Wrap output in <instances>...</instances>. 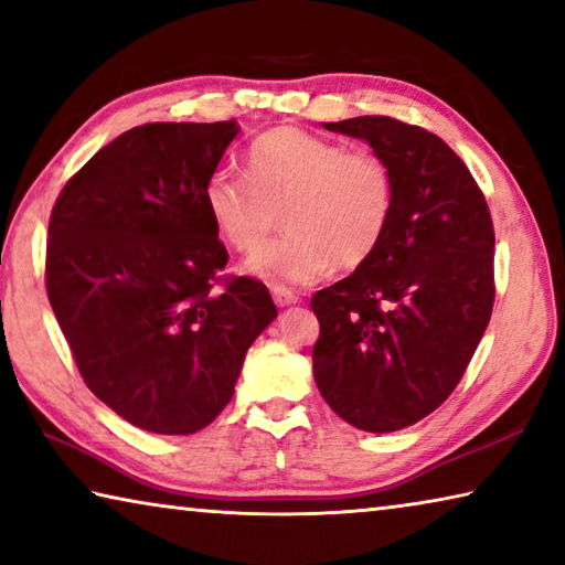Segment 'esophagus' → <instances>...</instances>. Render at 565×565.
<instances>
[{
	"instance_id": "esophagus-1",
	"label": "esophagus",
	"mask_w": 565,
	"mask_h": 565,
	"mask_svg": "<svg viewBox=\"0 0 565 565\" xmlns=\"http://www.w3.org/2000/svg\"><path fill=\"white\" fill-rule=\"evenodd\" d=\"M271 296L276 306H291V303H299V296H296L291 289H286V286H274Z\"/></svg>"
}]
</instances>
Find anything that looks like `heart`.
Masks as SVG:
<instances>
[{"label": "heart", "instance_id": "b5f03b06", "mask_svg": "<svg viewBox=\"0 0 565 565\" xmlns=\"http://www.w3.org/2000/svg\"><path fill=\"white\" fill-rule=\"evenodd\" d=\"M246 175L214 171L204 206L234 252H255L285 214L289 235L246 262L269 284H311L333 264L356 269L379 252L396 206L394 174L369 149L276 127L246 149Z\"/></svg>", "mask_w": 565, "mask_h": 565}]
</instances>
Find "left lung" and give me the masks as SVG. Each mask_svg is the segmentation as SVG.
<instances>
[{
    "instance_id": "1",
    "label": "left lung",
    "mask_w": 565,
    "mask_h": 565,
    "mask_svg": "<svg viewBox=\"0 0 565 565\" xmlns=\"http://www.w3.org/2000/svg\"><path fill=\"white\" fill-rule=\"evenodd\" d=\"M386 161L396 206L379 252L313 294V379L347 424L388 434L458 386L493 309V224L471 171L436 134L391 117L323 124Z\"/></svg>"
}]
</instances>
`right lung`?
Wrapping results in <instances>:
<instances>
[{
    "instance_id": "obj_1",
    "label": "right lung",
    "mask_w": 565,
    "mask_h": 565,
    "mask_svg": "<svg viewBox=\"0 0 565 565\" xmlns=\"http://www.w3.org/2000/svg\"><path fill=\"white\" fill-rule=\"evenodd\" d=\"M236 121L141 124L66 181L52 209L46 296L92 394L151 434L202 431L276 319L269 289L222 276L204 184Z\"/></svg>"
}]
</instances>
